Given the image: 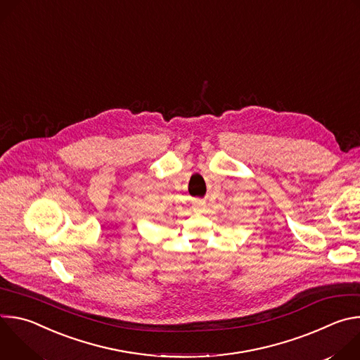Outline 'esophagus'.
I'll return each mask as SVG.
<instances>
[{"instance_id":"obj_1","label":"esophagus","mask_w":360,"mask_h":360,"mask_svg":"<svg viewBox=\"0 0 360 360\" xmlns=\"http://www.w3.org/2000/svg\"><path fill=\"white\" fill-rule=\"evenodd\" d=\"M195 211H198V212H202V211H203V203L198 202V203H196V207H195Z\"/></svg>"}]
</instances>
